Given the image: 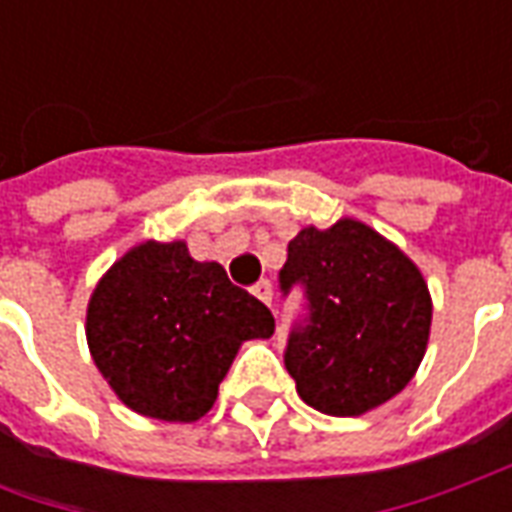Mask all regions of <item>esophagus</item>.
Wrapping results in <instances>:
<instances>
[{
  "instance_id": "esophagus-1",
  "label": "esophagus",
  "mask_w": 512,
  "mask_h": 512,
  "mask_svg": "<svg viewBox=\"0 0 512 512\" xmlns=\"http://www.w3.org/2000/svg\"><path fill=\"white\" fill-rule=\"evenodd\" d=\"M252 293H255L257 299L263 301V304H268V307H271V299H274V288H271V282H268V279H260L255 288H252Z\"/></svg>"
}]
</instances>
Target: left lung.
<instances>
[{
  "label": "left lung",
  "mask_w": 512,
  "mask_h": 512,
  "mask_svg": "<svg viewBox=\"0 0 512 512\" xmlns=\"http://www.w3.org/2000/svg\"><path fill=\"white\" fill-rule=\"evenodd\" d=\"M304 293L285 367L307 406L359 417L395 397L425 356L433 304L419 268L354 219L304 227L288 244L279 290Z\"/></svg>",
  "instance_id": "obj_1"
}]
</instances>
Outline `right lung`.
Masks as SVG:
<instances>
[{
	"label": "right lung",
	"mask_w": 512,
	"mask_h": 512,
	"mask_svg": "<svg viewBox=\"0 0 512 512\" xmlns=\"http://www.w3.org/2000/svg\"><path fill=\"white\" fill-rule=\"evenodd\" d=\"M274 315L219 263L183 241H145L109 268L87 307L95 367L136 414L194 422L208 414L244 340L271 337Z\"/></svg>",
	"instance_id": "add662e5"
}]
</instances>
